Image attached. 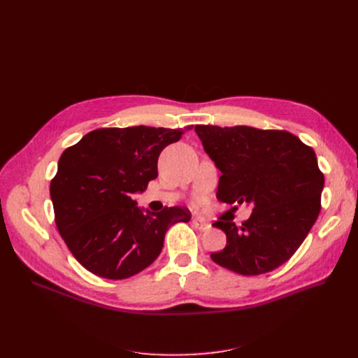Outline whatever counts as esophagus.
<instances>
[{
	"label": "esophagus",
	"instance_id": "34e87169",
	"mask_svg": "<svg viewBox=\"0 0 358 358\" xmlns=\"http://www.w3.org/2000/svg\"><path fill=\"white\" fill-rule=\"evenodd\" d=\"M193 224L200 231H208L210 228V223L203 220V219H193Z\"/></svg>",
	"mask_w": 358,
	"mask_h": 358
}]
</instances>
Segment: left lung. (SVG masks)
<instances>
[{
    "instance_id": "obj_1",
    "label": "left lung",
    "mask_w": 358,
    "mask_h": 358,
    "mask_svg": "<svg viewBox=\"0 0 358 358\" xmlns=\"http://www.w3.org/2000/svg\"><path fill=\"white\" fill-rule=\"evenodd\" d=\"M204 150L220 169L219 201L254 206L236 227L216 220L227 247L210 254L216 264L242 275L266 274L302 245L321 212L324 174L315 150L287 130L250 126L194 127Z\"/></svg>"
}]
</instances>
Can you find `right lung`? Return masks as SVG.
Listing matches in <instances>:
<instances>
[{
  "instance_id": "right-lung-1",
  "label": "right lung",
  "mask_w": 358,
  "mask_h": 358,
  "mask_svg": "<svg viewBox=\"0 0 358 358\" xmlns=\"http://www.w3.org/2000/svg\"><path fill=\"white\" fill-rule=\"evenodd\" d=\"M185 130L101 127L64 150L50 181L55 223L84 268L108 280L135 275L158 258L168 228L190 220L181 206L145 215L131 199L158 177L162 149Z\"/></svg>"
}]
</instances>
